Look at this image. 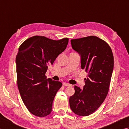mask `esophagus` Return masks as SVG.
Instances as JSON below:
<instances>
[{"instance_id": "esophagus-1", "label": "esophagus", "mask_w": 129, "mask_h": 129, "mask_svg": "<svg viewBox=\"0 0 129 129\" xmlns=\"http://www.w3.org/2000/svg\"><path fill=\"white\" fill-rule=\"evenodd\" d=\"M63 86H71V85H70V83H66V82H64L63 83Z\"/></svg>"}]
</instances>
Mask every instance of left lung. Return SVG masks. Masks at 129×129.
Here are the masks:
<instances>
[{"label": "left lung", "mask_w": 129, "mask_h": 129, "mask_svg": "<svg viewBox=\"0 0 129 129\" xmlns=\"http://www.w3.org/2000/svg\"><path fill=\"white\" fill-rule=\"evenodd\" d=\"M71 43L80 55L81 68L88 73L82 89L74 87L70 105L75 114L86 116L98 110L106 98L114 70V56L109 44L98 37L71 39Z\"/></svg>", "instance_id": "left-lung-1"}]
</instances>
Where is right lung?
Instances as JSON below:
<instances>
[{"label":"right lung","mask_w":129,"mask_h":129,"mask_svg":"<svg viewBox=\"0 0 129 129\" xmlns=\"http://www.w3.org/2000/svg\"><path fill=\"white\" fill-rule=\"evenodd\" d=\"M68 38L53 40L36 36L27 39L16 56L17 85L22 100L31 114L44 117L51 113L62 83L45 76L48 66L66 48Z\"/></svg>","instance_id":"add662e5"}]
</instances>
